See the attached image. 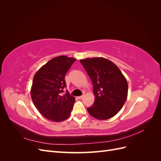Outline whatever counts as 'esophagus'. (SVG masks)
I'll return each mask as SVG.
<instances>
[{
    "label": "esophagus",
    "mask_w": 161,
    "mask_h": 161,
    "mask_svg": "<svg viewBox=\"0 0 161 161\" xmlns=\"http://www.w3.org/2000/svg\"><path fill=\"white\" fill-rule=\"evenodd\" d=\"M83 97H84V95H81V96H79V97H78V99H81L82 98H83Z\"/></svg>",
    "instance_id": "1"
}]
</instances>
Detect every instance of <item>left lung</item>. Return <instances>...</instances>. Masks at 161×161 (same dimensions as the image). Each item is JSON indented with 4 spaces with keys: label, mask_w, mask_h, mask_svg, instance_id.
<instances>
[{
    "label": "left lung",
    "mask_w": 161,
    "mask_h": 161,
    "mask_svg": "<svg viewBox=\"0 0 161 161\" xmlns=\"http://www.w3.org/2000/svg\"><path fill=\"white\" fill-rule=\"evenodd\" d=\"M93 85L95 102L87 108L99 120L108 119L122 108L128 97V82L119 68L104 58L80 60Z\"/></svg>",
    "instance_id": "1"
}]
</instances>
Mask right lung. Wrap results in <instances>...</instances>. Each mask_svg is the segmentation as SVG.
Wrapping results in <instances>:
<instances>
[{
	"label": "right lung",
	"mask_w": 161,
	"mask_h": 161,
	"mask_svg": "<svg viewBox=\"0 0 161 161\" xmlns=\"http://www.w3.org/2000/svg\"><path fill=\"white\" fill-rule=\"evenodd\" d=\"M74 58L60 56L53 58L34 75L31 96L34 105L47 119L60 122L69 118L75 98L66 91L65 75L75 62Z\"/></svg>",
	"instance_id": "right-lung-1"
}]
</instances>
